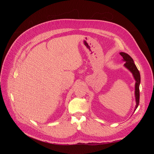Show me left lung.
<instances>
[{"instance_id": "left-lung-1", "label": "left lung", "mask_w": 154, "mask_h": 154, "mask_svg": "<svg viewBox=\"0 0 154 154\" xmlns=\"http://www.w3.org/2000/svg\"><path fill=\"white\" fill-rule=\"evenodd\" d=\"M119 54L123 57V61L125 62L124 67L127 68L132 74L134 80L136 81V83H135V98H136V105L134 109L135 112L139 103V85L141 83L140 73H139L136 66L135 65L133 59L128 54L123 52H121Z\"/></svg>"}]
</instances>
